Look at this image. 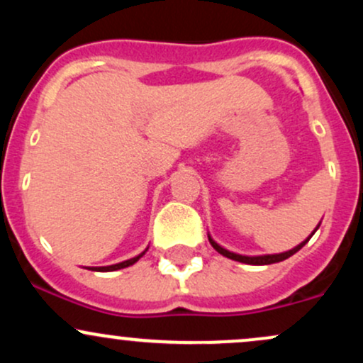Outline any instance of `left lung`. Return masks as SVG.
<instances>
[{"label": "left lung", "mask_w": 363, "mask_h": 363, "mask_svg": "<svg viewBox=\"0 0 363 363\" xmlns=\"http://www.w3.org/2000/svg\"><path fill=\"white\" fill-rule=\"evenodd\" d=\"M319 225H320V223H319ZM319 225H318V227H315V230H318V228H319ZM315 230H314V232H315ZM314 232H312V234H311L309 237H307V239L303 240V242H301L298 245H295V247L290 249V251L280 252V254H264V256H242V254H235V252H232V251H227V249L222 247V245L216 244L215 240L211 239L210 235H208V240H210V244L213 245V249H215L216 252H220V254H222V256L228 257V259H234V261H239V262H245V264L262 266V264H273V262H280V261H283V259H286V257L294 256L295 252L301 251L303 245L309 242V239H311L312 235H314Z\"/></svg>", "instance_id": "obj_1"}]
</instances>
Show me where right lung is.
Instances as JSON below:
<instances>
[{
  "label": "right lung",
  "instance_id": "1",
  "mask_svg": "<svg viewBox=\"0 0 363 363\" xmlns=\"http://www.w3.org/2000/svg\"><path fill=\"white\" fill-rule=\"evenodd\" d=\"M145 252H147V249H145V251L141 252V254H138V256L131 257V259H128V261L118 262V264H111V266H91V268H89V269H91V272H116V269H123V268H128V266L135 264V262L138 261L140 257L143 256Z\"/></svg>",
  "mask_w": 363,
  "mask_h": 363
}]
</instances>
